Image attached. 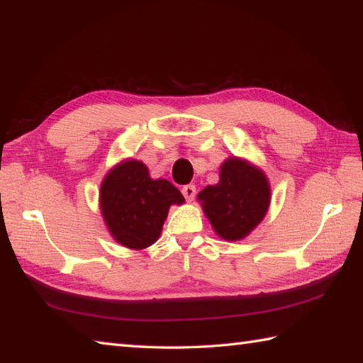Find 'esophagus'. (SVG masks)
<instances>
[{
	"label": "esophagus",
	"instance_id": "1",
	"mask_svg": "<svg viewBox=\"0 0 363 363\" xmlns=\"http://www.w3.org/2000/svg\"><path fill=\"white\" fill-rule=\"evenodd\" d=\"M182 194L186 196L187 201H192L195 199V194H196V187L194 184H189V186H184L182 187Z\"/></svg>",
	"mask_w": 363,
	"mask_h": 363
}]
</instances>
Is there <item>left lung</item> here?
Instances as JSON below:
<instances>
[{
    "mask_svg": "<svg viewBox=\"0 0 363 363\" xmlns=\"http://www.w3.org/2000/svg\"><path fill=\"white\" fill-rule=\"evenodd\" d=\"M272 192L263 171L238 157L220 167V181L204 187L199 201L214 232L227 241L247 236L265 217Z\"/></svg>",
    "mask_w": 363,
    "mask_h": 363,
    "instance_id": "1",
    "label": "left lung"
}]
</instances>
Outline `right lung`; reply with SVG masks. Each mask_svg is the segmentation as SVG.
Listing matches in <instances>:
<instances>
[{"label": "right lung", "mask_w": 363, "mask_h": 363, "mask_svg": "<svg viewBox=\"0 0 363 363\" xmlns=\"http://www.w3.org/2000/svg\"><path fill=\"white\" fill-rule=\"evenodd\" d=\"M184 196L167 179H152L146 164L125 160L109 171L100 190V208L113 238L125 247L144 249L159 240L171 204Z\"/></svg>", "instance_id": "add662e5"}]
</instances>
